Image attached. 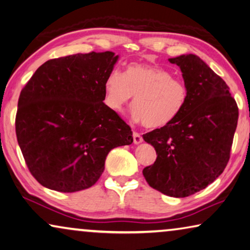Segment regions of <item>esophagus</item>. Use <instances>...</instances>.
I'll return each mask as SVG.
<instances>
[{
  "instance_id": "34e87169",
  "label": "esophagus",
  "mask_w": 250,
  "mask_h": 250,
  "mask_svg": "<svg viewBox=\"0 0 250 250\" xmlns=\"http://www.w3.org/2000/svg\"><path fill=\"white\" fill-rule=\"evenodd\" d=\"M142 141H144V138H142L141 134L138 133V132H133V142H134V144L138 145Z\"/></svg>"
}]
</instances>
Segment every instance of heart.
<instances>
[{
	"instance_id": "b5f03b06",
	"label": "heart",
	"mask_w": 250,
	"mask_h": 250,
	"mask_svg": "<svg viewBox=\"0 0 250 250\" xmlns=\"http://www.w3.org/2000/svg\"><path fill=\"white\" fill-rule=\"evenodd\" d=\"M104 89V104L116 112H122L136 97L132 117L150 129L172 124L188 100L186 83L156 65L130 64L125 73L114 69L106 75Z\"/></svg>"
}]
</instances>
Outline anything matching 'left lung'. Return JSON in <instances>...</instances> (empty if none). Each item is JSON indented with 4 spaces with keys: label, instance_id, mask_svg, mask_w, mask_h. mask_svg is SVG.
<instances>
[{
    "label": "left lung",
    "instance_id": "8db88e82",
    "mask_svg": "<svg viewBox=\"0 0 250 250\" xmlns=\"http://www.w3.org/2000/svg\"><path fill=\"white\" fill-rule=\"evenodd\" d=\"M179 66L188 100L172 124L144 134L156 149L144 169L150 187L176 198L191 196L219 177L230 158L238 106L229 86L195 54L169 59Z\"/></svg>",
    "mask_w": 250,
    "mask_h": 250
}]
</instances>
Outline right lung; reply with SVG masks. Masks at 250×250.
Masks as SVG:
<instances>
[{"label":"right lung","mask_w":250,"mask_h":250,"mask_svg":"<svg viewBox=\"0 0 250 250\" xmlns=\"http://www.w3.org/2000/svg\"><path fill=\"white\" fill-rule=\"evenodd\" d=\"M113 52L78 53L46 61L22 89L15 131L38 182L61 192L98 181L111 149L131 145V128L104 104Z\"/></svg>","instance_id":"1"}]
</instances>
